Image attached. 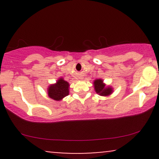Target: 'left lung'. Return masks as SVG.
I'll return each mask as SVG.
<instances>
[{
  "label": "left lung",
  "instance_id": "1",
  "mask_svg": "<svg viewBox=\"0 0 159 159\" xmlns=\"http://www.w3.org/2000/svg\"><path fill=\"white\" fill-rule=\"evenodd\" d=\"M94 90L96 93L99 96H108L112 94L113 87L111 86H107L104 83V81L101 78L99 79H96L93 81Z\"/></svg>",
  "mask_w": 159,
  "mask_h": 159
}]
</instances>
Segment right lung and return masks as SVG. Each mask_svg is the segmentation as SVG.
I'll list each match as a JSON object with an SVG mask.
<instances>
[{"label": "right lung", "instance_id": "obj_1", "mask_svg": "<svg viewBox=\"0 0 159 159\" xmlns=\"http://www.w3.org/2000/svg\"><path fill=\"white\" fill-rule=\"evenodd\" d=\"M69 84L63 78H59L56 83L50 84L48 87V95L49 98L61 101L69 93Z\"/></svg>", "mask_w": 159, "mask_h": 159}]
</instances>
